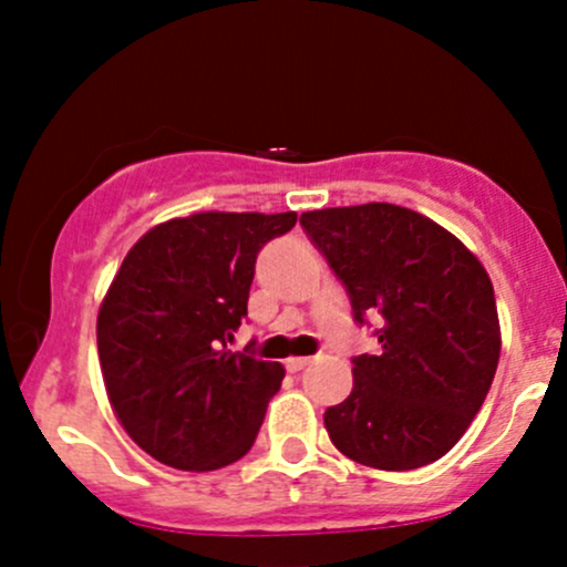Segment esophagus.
I'll list each match as a JSON object with an SVG mask.
<instances>
[{
  "instance_id": "esophagus-1",
  "label": "esophagus",
  "mask_w": 567,
  "mask_h": 567,
  "mask_svg": "<svg viewBox=\"0 0 567 567\" xmlns=\"http://www.w3.org/2000/svg\"><path fill=\"white\" fill-rule=\"evenodd\" d=\"M309 362V357H288V360H285V368H288L290 373H298V370H303Z\"/></svg>"
}]
</instances>
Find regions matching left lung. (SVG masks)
<instances>
[{
  "label": "left lung",
  "instance_id": "8db88e82",
  "mask_svg": "<svg viewBox=\"0 0 567 567\" xmlns=\"http://www.w3.org/2000/svg\"><path fill=\"white\" fill-rule=\"evenodd\" d=\"M349 292L357 322L379 317L381 354L354 357V386L324 410L333 445L357 464L408 472L464 437L498 368L491 277L432 218L389 202L301 213Z\"/></svg>",
  "mask_w": 567,
  "mask_h": 567
}]
</instances>
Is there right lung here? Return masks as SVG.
Masks as SVG:
<instances>
[{
	"instance_id": "1",
	"label": "right lung",
	"mask_w": 567,
	"mask_h": 567,
	"mask_svg": "<svg viewBox=\"0 0 567 567\" xmlns=\"http://www.w3.org/2000/svg\"><path fill=\"white\" fill-rule=\"evenodd\" d=\"M296 213H194L130 247L97 309V360L114 415L159 464L213 472L250 451L285 379L226 343L247 315L258 250Z\"/></svg>"
}]
</instances>
